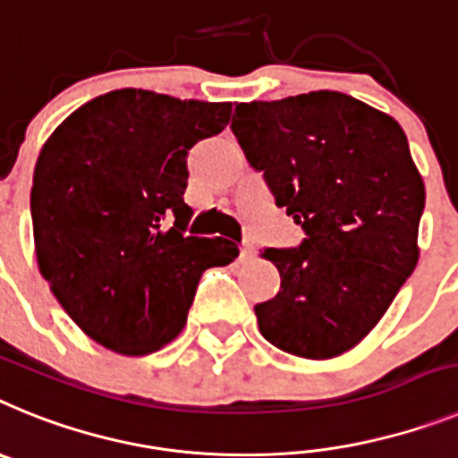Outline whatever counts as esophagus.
<instances>
[{"label":"esophagus","mask_w":458,"mask_h":458,"mask_svg":"<svg viewBox=\"0 0 458 458\" xmlns=\"http://www.w3.org/2000/svg\"><path fill=\"white\" fill-rule=\"evenodd\" d=\"M240 258L242 260H251V258H256V249L251 244H244L240 249Z\"/></svg>","instance_id":"1"}]
</instances>
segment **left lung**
<instances>
[{"instance_id":"8db88e82","label":"left lung","mask_w":458,"mask_h":458,"mask_svg":"<svg viewBox=\"0 0 458 458\" xmlns=\"http://www.w3.org/2000/svg\"><path fill=\"white\" fill-rule=\"evenodd\" d=\"M234 138L276 207L306 233L265 249L281 290L256 304L272 345L304 360L355 348L420 258L424 182L394 117L341 91L237 103Z\"/></svg>"}]
</instances>
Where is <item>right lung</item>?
<instances>
[{"label": "right lung", "instance_id": "add662e5", "mask_svg": "<svg viewBox=\"0 0 458 458\" xmlns=\"http://www.w3.org/2000/svg\"><path fill=\"white\" fill-rule=\"evenodd\" d=\"M233 103L114 89L71 113L38 154L31 224L43 278L78 327L119 355H149L182 332L207 267L240 256L186 237V157L221 133Z\"/></svg>", "mask_w": 458, "mask_h": 458}]
</instances>
